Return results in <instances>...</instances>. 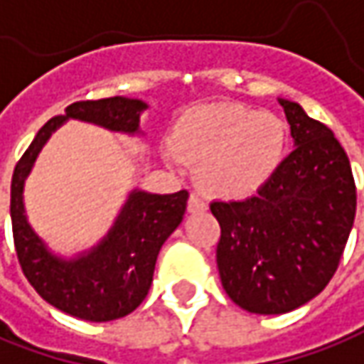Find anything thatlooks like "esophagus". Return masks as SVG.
Instances as JSON below:
<instances>
[{
	"mask_svg": "<svg viewBox=\"0 0 364 364\" xmlns=\"http://www.w3.org/2000/svg\"><path fill=\"white\" fill-rule=\"evenodd\" d=\"M187 209H189L191 213H199V211H205V209H207V203H205V199H203L201 195L191 193V195H189V203H187Z\"/></svg>",
	"mask_w": 364,
	"mask_h": 364,
	"instance_id": "obj_1",
	"label": "esophagus"
}]
</instances>
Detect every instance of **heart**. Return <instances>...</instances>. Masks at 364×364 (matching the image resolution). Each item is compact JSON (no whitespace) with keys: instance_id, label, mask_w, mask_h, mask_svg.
Masks as SVG:
<instances>
[{"instance_id":"1","label":"heart","mask_w":364,"mask_h":364,"mask_svg":"<svg viewBox=\"0 0 364 364\" xmlns=\"http://www.w3.org/2000/svg\"><path fill=\"white\" fill-rule=\"evenodd\" d=\"M171 159L199 167V183L219 197H245L263 187L283 161L287 125L245 105H211L179 123Z\"/></svg>"}]
</instances>
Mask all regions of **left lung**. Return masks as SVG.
Masks as SVG:
<instances>
[{
	"label": "left lung",
	"mask_w": 364,
	"mask_h": 364,
	"mask_svg": "<svg viewBox=\"0 0 364 364\" xmlns=\"http://www.w3.org/2000/svg\"><path fill=\"white\" fill-rule=\"evenodd\" d=\"M295 149L243 201H213L217 267L235 305L283 315L317 296L337 271L357 211L345 149L325 123L279 99Z\"/></svg>",
	"instance_id": "8db88e82"
}]
</instances>
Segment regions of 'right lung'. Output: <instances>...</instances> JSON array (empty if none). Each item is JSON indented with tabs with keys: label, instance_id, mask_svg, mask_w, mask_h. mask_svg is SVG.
<instances>
[{
	"label": "right lung",
	"instance_id": "right-lung-1",
	"mask_svg": "<svg viewBox=\"0 0 364 364\" xmlns=\"http://www.w3.org/2000/svg\"><path fill=\"white\" fill-rule=\"evenodd\" d=\"M147 105L139 99L105 97L75 101L39 129L17 161L11 177V229L17 261L39 296L59 311L93 323L125 317L149 293L157 255L167 237L181 223L189 193L151 195L135 191L113 231L87 257L61 261L47 253L23 215V179L37 153L65 119H81L105 129L135 133L139 113Z\"/></svg>",
	"mask_w": 364,
	"mask_h": 364
}]
</instances>
